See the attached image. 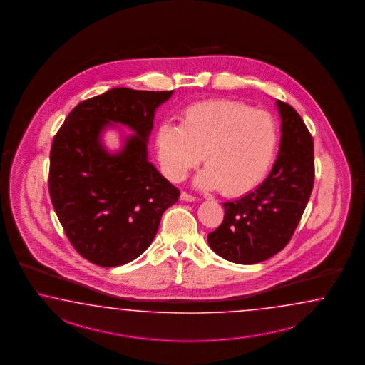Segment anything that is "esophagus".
Here are the masks:
<instances>
[{"instance_id":"esophagus-1","label":"esophagus","mask_w":365,"mask_h":365,"mask_svg":"<svg viewBox=\"0 0 365 365\" xmlns=\"http://www.w3.org/2000/svg\"><path fill=\"white\" fill-rule=\"evenodd\" d=\"M180 199H182L183 202H195L196 200L195 196L190 195L188 192H185V191L180 194Z\"/></svg>"}]
</instances>
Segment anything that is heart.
<instances>
[{
    "label": "heart",
    "mask_w": 365,
    "mask_h": 365,
    "mask_svg": "<svg viewBox=\"0 0 365 365\" xmlns=\"http://www.w3.org/2000/svg\"><path fill=\"white\" fill-rule=\"evenodd\" d=\"M278 143L274 118L235 100L216 98L185 108L180 124L163 121L155 150L163 174L180 182L203 160L196 186L222 188L225 195L248 192L267 175Z\"/></svg>",
    "instance_id": "heart-1"
}]
</instances>
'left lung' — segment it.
<instances>
[{
  "label": "left lung",
  "instance_id": "left-lung-1",
  "mask_svg": "<svg viewBox=\"0 0 365 365\" xmlns=\"http://www.w3.org/2000/svg\"><path fill=\"white\" fill-rule=\"evenodd\" d=\"M281 143L267 178L247 195L222 203L224 219L208 233L215 253L252 265L273 257L292 239L314 186V141L292 106L277 100Z\"/></svg>",
  "mask_w": 365,
  "mask_h": 365
}]
</instances>
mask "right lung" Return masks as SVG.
I'll return each mask as SVG.
<instances>
[{"instance_id": "right-lung-1", "label": "right lung", "mask_w": 365, "mask_h": 365, "mask_svg": "<svg viewBox=\"0 0 365 365\" xmlns=\"http://www.w3.org/2000/svg\"><path fill=\"white\" fill-rule=\"evenodd\" d=\"M174 91L109 89L72 109L53 137L48 191L53 210L78 253L98 267H120L149 248L162 214L179 190L148 160L157 108ZM121 123L135 134L116 153L101 133Z\"/></svg>"}]
</instances>
